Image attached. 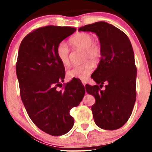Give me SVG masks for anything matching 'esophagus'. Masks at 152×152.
<instances>
[{"instance_id":"34e87169","label":"esophagus","mask_w":152,"mask_h":152,"mask_svg":"<svg viewBox=\"0 0 152 152\" xmlns=\"http://www.w3.org/2000/svg\"><path fill=\"white\" fill-rule=\"evenodd\" d=\"M81 82H82V83H83V86H85V85H86V81H85L84 80H82Z\"/></svg>"}]
</instances>
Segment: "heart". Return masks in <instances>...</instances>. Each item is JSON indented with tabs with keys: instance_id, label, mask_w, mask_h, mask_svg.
Segmentation results:
<instances>
[{
	"instance_id": "1",
	"label": "heart",
	"mask_w": 152,
	"mask_h": 152,
	"mask_svg": "<svg viewBox=\"0 0 152 152\" xmlns=\"http://www.w3.org/2000/svg\"><path fill=\"white\" fill-rule=\"evenodd\" d=\"M70 41L71 44L76 48L83 50L84 61L91 60L94 64H96L100 60L102 56V48L99 44L94 43V38L91 34L88 33H80L73 36ZM56 55L63 65H69V49L66 43L62 41L59 43L56 48ZM91 62L87 61L81 65H76L71 67L67 71L68 77L80 79L86 78L87 76L93 71L94 64Z\"/></svg>"
}]
</instances>
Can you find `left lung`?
Masks as SVG:
<instances>
[{"mask_svg": "<svg viewBox=\"0 0 152 152\" xmlns=\"http://www.w3.org/2000/svg\"><path fill=\"white\" fill-rule=\"evenodd\" d=\"M78 31L95 33L102 48L98 67L91 76L97 85L86 86L87 93L96 100L91 106L94 121L103 129H117L129 118L137 96L132 43L123 31L106 22L82 26ZM104 83L105 89L101 90Z\"/></svg>", "mask_w": 152, "mask_h": 152, "instance_id": "1", "label": "left lung"}]
</instances>
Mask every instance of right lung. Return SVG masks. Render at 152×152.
Segmentation results:
<instances>
[{"mask_svg": "<svg viewBox=\"0 0 152 152\" xmlns=\"http://www.w3.org/2000/svg\"><path fill=\"white\" fill-rule=\"evenodd\" d=\"M76 30L66 26L39 28L28 34L19 47L16 75L23 104L35 125L52 136L72 129L74 121L69 111L85 94L84 86L74 79L63 90L57 89L64 81L65 69L56 48Z\"/></svg>", "mask_w": 152, "mask_h": 152, "instance_id": "obj_1", "label": "right lung"}]
</instances>
